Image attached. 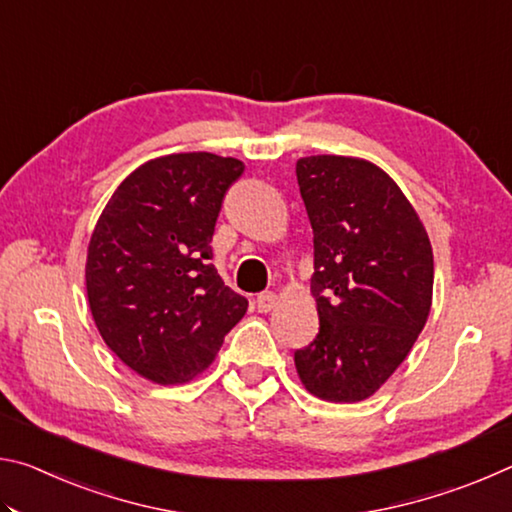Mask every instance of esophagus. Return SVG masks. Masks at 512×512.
Masks as SVG:
<instances>
[{
  "mask_svg": "<svg viewBox=\"0 0 512 512\" xmlns=\"http://www.w3.org/2000/svg\"><path fill=\"white\" fill-rule=\"evenodd\" d=\"M275 305H277V296L273 291H264V293H259V296H257V309L262 311V314L271 311Z\"/></svg>",
  "mask_w": 512,
  "mask_h": 512,
  "instance_id": "esophagus-1",
  "label": "esophagus"
}]
</instances>
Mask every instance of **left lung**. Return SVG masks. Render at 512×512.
Masks as SVG:
<instances>
[{
    "instance_id": "8db88e82",
    "label": "left lung",
    "mask_w": 512,
    "mask_h": 512,
    "mask_svg": "<svg viewBox=\"0 0 512 512\" xmlns=\"http://www.w3.org/2000/svg\"><path fill=\"white\" fill-rule=\"evenodd\" d=\"M314 230L318 334L298 377L325 402L375 395L418 341L433 298V253L409 198L377 164L350 155L296 162Z\"/></svg>"
}]
</instances>
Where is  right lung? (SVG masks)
<instances>
[{"label":"right lung","mask_w":512,"mask_h":512,"mask_svg":"<svg viewBox=\"0 0 512 512\" xmlns=\"http://www.w3.org/2000/svg\"><path fill=\"white\" fill-rule=\"evenodd\" d=\"M244 162L214 153H171L144 162L94 225L85 289L108 348L160 386L210 368L248 300L225 287L212 235Z\"/></svg>","instance_id":"obj_1"}]
</instances>
